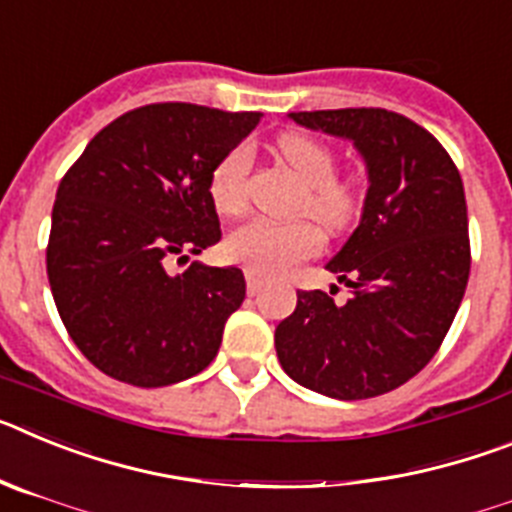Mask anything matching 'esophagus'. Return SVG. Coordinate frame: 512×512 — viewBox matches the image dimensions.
I'll return each mask as SVG.
<instances>
[{
  "label": "esophagus",
  "instance_id": "obj_1",
  "mask_svg": "<svg viewBox=\"0 0 512 512\" xmlns=\"http://www.w3.org/2000/svg\"><path fill=\"white\" fill-rule=\"evenodd\" d=\"M261 287H264V282H261L259 274H256V271H251V269H246V292H248V295H251V297L259 295Z\"/></svg>",
  "mask_w": 512,
  "mask_h": 512
}]
</instances>
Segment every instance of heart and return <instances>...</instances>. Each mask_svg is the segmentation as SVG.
<instances>
[{
    "instance_id": "heart-1",
    "label": "heart",
    "mask_w": 512,
    "mask_h": 512,
    "mask_svg": "<svg viewBox=\"0 0 512 512\" xmlns=\"http://www.w3.org/2000/svg\"><path fill=\"white\" fill-rule=\"evenodd\" d=\"M277 153L300 176V212H307L325 230H346L364 207V189L356 176L336 174V153L328 143L302 130L277 138ZM251 169V148L246 143L230 148L210 171V202L220 215L246 210V184ZM223 251L233 264L256 271L259 277H282L300 261L320 251V233L310 220L274 223L253 217L230 230Z\"/></svg>"
}]
</instances>
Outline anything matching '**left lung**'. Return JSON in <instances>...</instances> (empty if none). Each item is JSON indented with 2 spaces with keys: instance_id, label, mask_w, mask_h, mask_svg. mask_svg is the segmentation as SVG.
Segmentation results:
<instances>
[{
  "instance_id": "left-lung-1",
  "label": "left lung",
  "mask_w": 512,
  "mask_h": 512,
  "mask_svg": "<svg viewBox=\"0 0 512 512\" xmlns=\"http://www.w3.org/2000/svg\"><path fill=\"white\" fill-rule=\"evenodd\" d=\"M310 130L354 140L369 171L361 223L325 269L354 289H300L277 325L279 364L336 400L397 390L436 356L469 282L464 184L446 148L410 117L382 107L289 112Z\"/></svg>"
}]
</instances>
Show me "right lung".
<instances>
[{
	"label": "right lung",
	"mask_w": 512,
	"mask_h": 512,
	"mask_svg": "<svg viewBox=\"0 0 512 512\" xmlns=\"http://www.w3.org/2000/svg\"><path fill=\"white\" fill-rule=\"evenodd\" d=\"M261 112L187 102L130 110L99 130L58 184L48 282L71 341L99 372L166 387L217 356L246 297L243 271L192 261L220 241L207 182Z\"/></svg>",
	"instance_id": "right-lung-1"
}]
</instances>
